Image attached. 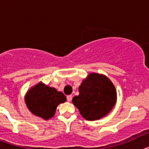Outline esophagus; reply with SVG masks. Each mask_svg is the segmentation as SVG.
Returning a JSON list of instances; mask_svg holds the SVG:
<instances>
[{"mask_svg": "<svg viewBox=\"0 0 149 149\" xmlns=\"http://www.w3.org/2000/svg\"><path fill=\"white\" fill-rule=\"evenodd\" d=\"M67 101H72V95H67Z\"/></svg>", "mask_w": 149, "mask_h": 149, "instance_id": "34e87169", "label": "esophagus"}]
</instances>
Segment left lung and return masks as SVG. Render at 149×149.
<instances>
[{
    "label": "left lung",
    "instance_id": "left-lung-1",
    "mask_svg": "<svg viewBox=\"0 0 149 149\" xmlns=\"http://www.w3.org/2000/svg\"><path fill=\"white\" fill-rule=\"evenodd\" d=\"M78 89L79 95L74 97L72 103L86 120H97L105 116L116 102L115 86L104 74L90 73Z\"/></svg>",
    "mask_w": 149,
    "mask_h": 149
}]
</instances>
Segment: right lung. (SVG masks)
<instances>
[{
  "mask_svg": "<svg viewBox=\"0 0 149 149\" xmlns=\"http://www.w3.org/2000/svg\"><path fill=\"white\" fill-rule=\"evenodd\" d=\"M24 99L33 114L48 120L54 116L57 106L66 101V97L55 88L39 82L27 91Z\"/></svg>",
  "mask_w": 149,
  "mask_h": 149,
  "instance_id": "add662e5",
  "label": "right lung"
}]
</instances>
